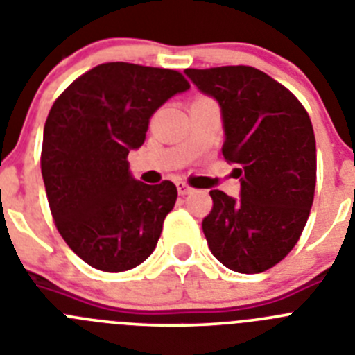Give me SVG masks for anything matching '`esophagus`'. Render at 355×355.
<instances>
[{
    "instance_id": "1",
    "label": "esophagus",
    "mask_w": 355,
    "mask_h": 355,
    "mask_svg": "<svg viewBox=\"0 0 355 355\" xmlns=\"http://www.w3.org/2000/svg\"><path fill=\"white\" fill-rule=\"evenodd\" d=\"M192 190L193 188L190 187L188 183H183V181H180V183H178V192H180V196H187V193H190Z\"/></svg>"
}]
</instances>
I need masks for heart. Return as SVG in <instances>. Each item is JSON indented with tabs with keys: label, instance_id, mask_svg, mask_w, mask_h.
<instances>
[{
	"label": "heart",
	"instance_id": "heart-1",
	"mask_svg": "<svg viewBox=\"0 0 355 355\" xmlns=\"http://www.w3.org/2000/svg\"><path fill=\"white\" fill-rule=\"evenodd\" d=\"M196 101H211V99L206 96H199V97H196Z\"/></svg>",
	"mask_w": 355,
	"mask_h": 355
}]
</instances>
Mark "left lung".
Instances as JSON below:
<instances>
[{
  "mask_svg": "<svg viewBox=\"0 0 355 355\" xmlns=\"http://www.w3.org/2000/svg\"><path fill=\"white\" fill-rule=\"evenodd\" d=\"M197 89L218 101L222 155L240 178L238 199L211 190L202 220L211 254L240 274H259L284 259L299 241L316 184L311 119L290 90L249 65L187 69Z\"/></svg>",
  "mask_w": 355,
  "mask_h": 355,
  "instance_id": "8db88e82",
  "label": "left lung"
}]
</instances>
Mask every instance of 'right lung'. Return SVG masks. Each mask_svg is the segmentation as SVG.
I'll list each match as a JSON object with an SVG mask.
<instances>
[{
  "label": "right lung",
  "instance_id": "obj_1",
  "mask_svg": "<svg viewBox=\"0 0 355 355\" xmlns=\"http://www.w3.org/2000/svg\"><path fill=\"white\" fill-rule=\"evenodd\" d=\"M188 89L174 69L108 62L53 103L40 153L44 187L58 233L87 265L126 272L156 249L178 188L135 180L128 155L144 144L156 110Z\"/></svg>",
  "mask_w": 355,
  "mask_h": 355
}]
</instances>
